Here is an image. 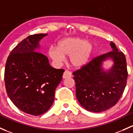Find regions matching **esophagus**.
I'll return each instance as SVG.
<instances>
[{"instance_id":"obj_1","label":"esophagus","mask_w":133,"mask_h":133,"mask_svg":"<svg viewBox=\"0 0 133 133\" xmlns=\"http://www.w3.org/2000/svg\"><path fill=\"white\" fill-rule=\"evenodd\" d=\"M72 76V74L70 71H65V72H64V75H63L62 78L64 79H65V78H70Z\"/></svg>"}]
</instances>
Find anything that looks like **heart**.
Returning a JSON list of instances; mask_svg holds the SVG:
<instances>
[{
    "mask_svg": "<svg viewBox=\"0 0 133 133\" xmlns=\"http://www.w3.org/2000/svg\"><path fill=\"white\" fill-rule=\"evenodd\" d=\"M93 46L90 42L85 41L79 37H71L62 40L57 48L51 47L48 54L56 63L62 62L64 57H69L71 65L76 69L85 66L91 56Z\"/></svg>",
    "mask_w": 133,
    "mask_h": 133,
    "instance_id": "obj_1",
    "label": "heart"
}]
</instances>
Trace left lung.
<instances>
[{"instance_id": "obj_1", "label": "left lung", "mask_w": 133, "mask_h": 133, "mask_svg": "<svg viewBox=\"0 0 133 133\" xmlns=\"http://www.w3.org/2000/svg\"><path fill=\"white\" fill-rule=\"evenodd\" d=\"M110 45L112 51L94 57L72 72L77 99L87 111L99 113L114 107L125 89L128 75L126 58L114 43L111 42ZM107 58H112L114 65L105 72L100 67Z\"/></svg>"}]
</instances>
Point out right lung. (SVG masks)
Here are the masks:
<instances>
[{"label":"right lung","instance_id":"obj_1","mask_svg":"<svg viewBox=\"0 0 133 133\" xmlns=\"http://www.w3.org/2000/svg\"><path fill=\"white\" fill-rule=\"evenodd\" d=\"M47 34L28 36L11 51L4 72L8 97L19 110L37 116L52 106L64 69L52 68L47 57L36 51Z\"/></svg>","mask_w":133,"mask_h":133}]
</instances>
